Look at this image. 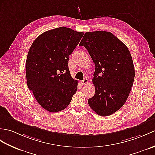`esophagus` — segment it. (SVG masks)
Here are the masks:
<instances>
[{"mask_svg": "<svg viewBox=\"0 0 155 155\" xmlns=\"http://www.w3.org/2000/svg\"><path fill=\"white\" fill-rule=\"evenodd\" d=\"M81 83L83 84V85H86L88 83V80L87 78H84L83 81H81Z\"/></svg>", "mask_w": 155, "mask_h": 155, "instance_id": "esophagus-1", "label": "esophagus"}]
</instances>
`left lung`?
Masks as SVG:
<instances>
[{
  "instance_id": "left-lung-1",
  "label": "left lung",
  "mask_w": 155,
  "mask_h": 155,
  "mask_svg": "<svg viewBox=\"0 0 155 155\" xmlns=\"http://www.w3.org/2000/svg\"><path fill=\"white\" fill-rule=\"evenodd\" d=\"M79 45L87 49L96 67L92 78L96 92L88 103L97 114L108 116L124 106L134 84L131 53L109 31L86 32Z\"/></svg>"
}]
</instances>
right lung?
Listing matches in <instances>:
<instances>
[{
	"label": "right lung",
	"mask_w": 155,
	"mask_h": 155,
	"mask_svg": "<svg viewBox=\"0 0 155 155\" xmlns=\"http://www.w3.org/2000/svg\"><path fill=\"white\" fill-rule=\"evenodd\" d=\"M66 27L47 31L35 39L26 61L27 84L37 102L50 112L69 106L78 81L68 66L69 55L83 35Z\"/></svg>",
	"instance_id": "1"
}]
</instances>
